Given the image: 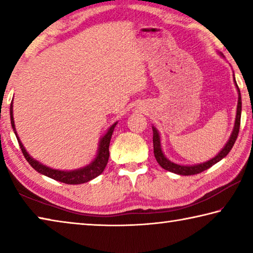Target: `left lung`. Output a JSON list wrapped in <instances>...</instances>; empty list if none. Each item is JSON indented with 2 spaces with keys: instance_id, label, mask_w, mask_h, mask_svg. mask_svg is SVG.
<instances>
[{
  "instance_id": "8db88e82",
  "label": "left lung",
  "mask_w": 253,
  "mask_h": 253,
  "mask_svg": "<svg viewBox=\"0 0 253 253\" xmlns=\"http://www.w3.org/2000/svg\"><path fill=\"white\" fill-rule=\"evenodd\" d=\"M234 83H235V79H234ZM235 85H237L239 97H238V106H237V116H235V123H234L232 134H231L228 143H226L225 146L221 149L220 153L217 154L215 157L211 158V160L208 162L201 163V164H196V165H179V164H176V163L170 162L169 160H168V158L165 157L164 153H163L162 146H161L160 134H158V130L156 129V128L153 126L154 155H155L157 163L162 166L163 169L169 170V172H172V173L178 174V175H194V174H199L201 172H203V170L210 169L211 166L216 164L217 162H220L222 158H224L226 155H228L231 149H232L235 140H237L239 129H240V122H241V110H242V108H241L242 107L241 93H240V89L238 87L237 83H235Z\"/></svg>"
}]
</instances>
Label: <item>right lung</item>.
I'll return each instance as SVG.
<instances>
[{
	"label": "right lung",
	"mask_w": 253,
	"mask_h": 253,
	"mask_svg": "<svg viewBox=\"0 0 253 253\" xmlns=\"http://www.w3.org/2000/svg\"><path fill=\"white\" fill-rule=\"evenodd\" d=\"M12 104H13V102H11V107H10V117H11L12 128H13L16 138H18L20 148L23 153L25 160L28 161L29 164L31 165L32 168L37 170V172L43 174V175H45V176H48L52 179H55V181L66 183V184H83L85 182H89V181H91L92 178L97 177L98 175H100L102 172H104L107 163H108V158H109L110 138H111V135H113L115 127H116V125H117V122L113 124V125L109 127V129L107 130L106 134L101 137L96 158L90 163V164L84 166V168L74 169V170H59V169H50V168H48V166L41 164V163L36 161L34 158H32L29 155L27 149L24 148L22 143H21L18 134H16L14 119H13V105Z\"/></svg>",
	"instance_id": "right-lung-1"
}]
</instances>
